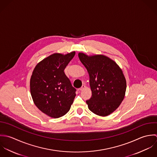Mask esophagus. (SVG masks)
Wrapping results in <instances>:
<instances>
[{
	"mask_svg": "<svg viewBox=\"0 0 157 157\" xmlns=\"http://www.w3.org/2000/svg\"><path fill=\"white\" fill-rule=\"evenodd\" d=\"M85 87H86V86H85V85H82V87L79 89V90H80V91L83 90L84 89V88H85Z\"/></svg>",
	"mask_w": 157,
	"mask_h": 157,
	"instance_id": "1",
	"label": "esophagus"
}]
</instances>
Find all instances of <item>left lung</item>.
<instances>
[{"instance_id": "8db88e82", "label": "left lung", "mask_w": 157, "mask_h": 157, "mask_svg": "<svg viewBox=\"0 0 157 157\" xmlns=\"http://www.w3.org/2000/svg\"><path fill=\"white\" fill-rule=\"evenodd\" d=\"M78 56L90 77L92 94L86 101L89 110L99 116L109 115L120 106L125 96L126 81L122 70L104 55L79 53Z\"/></svg>"}]
</instances>
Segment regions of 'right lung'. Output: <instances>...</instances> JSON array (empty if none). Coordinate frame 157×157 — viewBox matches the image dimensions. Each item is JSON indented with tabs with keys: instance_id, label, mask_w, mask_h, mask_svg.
Returning a JSON list of instances; mask_svg holds the SVG:
<instances>
[{
	"instance_id": "right-lung-1",
	"label": "right lung",
	"mask_w": 157,
	"mask_h": 157,
	"mask_svg": "<svg viewBox=\"0 0 157 157\" xmlns=\"http://www.w3.org/2000/svg\"><path fill=\"white\" fill-rule=\"evenodd\" d=\"M75 52L54 53L38 63L30 79V92L34 104L44 113L58 118L70 110L76 89L63 70Z\"/></svg>"
}]
</instances>
